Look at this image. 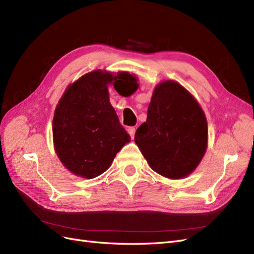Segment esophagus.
Wrapping results in <instances>:
<instances>
[{
	"label": "esophagus",
	"mask_w": 254,
	"mask_h": 254,
	"mask_svg": "<svg viewBox=\"0 0 254 254\" xmlns=\"http://www.w3.org/2000/svg\"><path fill=\"white\" fill-rule=\"evenodd\" d=\"M127 130H128V133L130 134V136L133 137L134 133H135V127H129Z\"/></svg>",
	"instance_id": "obj_1"
}]
</instances>
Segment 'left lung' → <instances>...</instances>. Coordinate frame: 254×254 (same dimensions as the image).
<instances>
[{
    "instance_id": "1",
    "label": "left lung",
    "mask_w": 254,
    "mask_h": 254,
    "mask_svg": "<svg viewBox=\"0 0 254 254\" xmlns=\"http://www.w3.org/2000/svg\"><path fill=\"white\" fill-rule=\"evenodd\" d=\"M134 141L153 171L180 179L193 172L204 155L206 119L181 84L164 81L153 91L147 120L136 129Z\"/></svg>"
}]
</instances>
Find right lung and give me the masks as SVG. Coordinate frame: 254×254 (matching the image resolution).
<instances>
[{
    "label": "right lung",
    "mask_w": 254,
    "mask_h": 254,
    "mask_svg": "<svg viewBox=\"0 0 254 254\" xmlns=\"http://www.w3.org/2000/svg\"><path fill=\"white\" fill-rule=\"evenodd\" d=\"M132 93L136 79L128 73L93 71L76 80L61 97L53 120L54 145L60 161L72 173L95 178L108 170L130 135L109 102L108 86Z\"/></svg>",
    "instance_id": "add662e5"
}]
</instances>
